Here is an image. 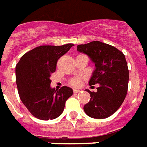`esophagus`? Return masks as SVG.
<instances>
[{"instance_id": "1", "label": "esophagus", "mask_w": 147, "mask_h": 147, "mask_svg": "<svg viewBox=\"0 0 147 147\" xmlns=\"http://www.w3.org/2000/svg\"><path fill=\"white\" fill-rule=\"evenodd\" d=\"M73 91H74V93H75V94H77V93H79V92H80V91L79 89H74Z\"/></svg>"}]
</instances>
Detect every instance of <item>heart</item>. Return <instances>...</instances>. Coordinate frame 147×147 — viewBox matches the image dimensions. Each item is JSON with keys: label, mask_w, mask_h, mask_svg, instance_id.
<instances>
[{"label": "heart", "mask_w": 147, "mask_h": 147, "mask_svg": "<svg viewBox=\"0 0 147 147\" xmlns=\"http://www.w3.org/2000/svg\"><path fill=\"white\" fill-rule=\"evenodd\" d=\"M80 80L79 79L74 80L72 81V84H73V85H75V86H78V85L80 84Z\"/></svg>", "instance_id": "1"}]
</instances>
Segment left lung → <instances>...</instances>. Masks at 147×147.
I'll return each mask as SVG.
<instances>
[{
    "instance_id": "obj_1",
    "label": "left lung",
    "mask_w": 147,
    "mask_h": 147,
    "mask_svg": "<svg viewBox=\"0 0 147 147\" xmlns=\"http://www.w3.org/2000/svg\"><path fill=\"white\" fill-rule=\"evenodd\" d=\"M95 63L89 85L99 84L96 92L86 90L91 95L84 111L94 119H106L120 107L126 98L129 81V71L123 53L111 45L92 41L77 46Z\"/></svg>"
}]
</instances>
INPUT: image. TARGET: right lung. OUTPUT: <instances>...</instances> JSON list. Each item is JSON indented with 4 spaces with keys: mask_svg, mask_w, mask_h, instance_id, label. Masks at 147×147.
I'll use <instances>...</instances> for the list:
<instances>
[{
    "mask_svg": "<svg viewBox=\"0 0 147 147\" xmlns=\"http://www.w3.org/2000/svg\"><path fill=\"white\" fill-rule=\"evenodd\" d=\"M74 46H40L25 53L16 66V82L20 100L30 113L41 120L56 119L63 111L65 102L73 90L63 86L51 88V74L57 60Z\"/></svg>",
    "mask_w": 147,
    "mask_h": 147,
    "instance_id": "1",
    "label": "right lung"
}]
</instances>
